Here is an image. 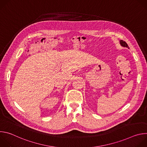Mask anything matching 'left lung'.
<instances>
[{
  "label": "left lung",
  "instance_id": "1",
  "mask_svg": "<svg viewBox=\"0 0 147 147\" xmlns=\"http://www.w3.org/2000/svg\"><path fill=\"white\" fill-rule=\"evenodd\" d=\"M120 45H121L122 47H125V48H128L129 49L128 45L127 44V43L125 42V41H123V40H120Z\"/></svg>",
  "mask_w": 147,
  "mask_h": 147
}]
</instances>
